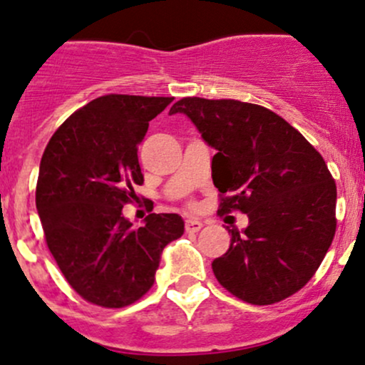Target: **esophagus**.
<instances>
[{
  "instance_id": "1",
  "label": "esophagus",
  "mask_w": 365,
  "mask_h": 365,
  "mask_svg": "<svg viewBox=\"0 0 365 365\" xmlns=\"http://www.w3.org/2000/svg\"><path fill=\"white\" fill-rule=\"evenodd\" d=\"M202 228V222L201 220H197V218H189L185 222V230L187 232H199Z\"/></svg>"
}]
</instances>
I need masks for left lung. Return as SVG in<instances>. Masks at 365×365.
Segmentation results:
<instances>
[{
	"label": "left lung",
	"mask_w": 365,
	"mask_h": 365,
	"mask_svg": "<svg viewBox=\"0 0 365 365\" xmlns=\"http://www.w3.org/2000/svg\"><path fill=\"white\" fill-rule=\"evenodd\" d=\"M216 154L218 213L247 215L228 230L230 247L211 267L225 289L253 305H272L312 279L336 232V183L308 140L275 112L239 100H178Z\"/></svg>",
	"instance_id": "obj_1"
}]
</instances>
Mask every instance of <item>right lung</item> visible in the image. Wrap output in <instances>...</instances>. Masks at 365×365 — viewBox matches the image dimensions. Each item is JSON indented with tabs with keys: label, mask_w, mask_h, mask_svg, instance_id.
<instances>
[{
	"label": "right lung",
	"mask_w": 365,
	"mask_h": 365,
	"mask_svg": "<svg viewBox=\"0 0 365 365\" xmlns=\"http://www.w3.org/2000/svg\"><path fill=\"white\" fill-rule=\"evenodd\" d=\"M171 97L103 95L53 133L39 164L36 207L48 250L72 289L107 308L150 289L163 250L182 237V216L150 213L135 228L123 206L142 185L137 147Z\"/></svg>",
	"instance_id": "1"
}]
</instances>
